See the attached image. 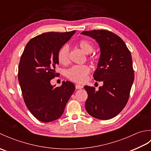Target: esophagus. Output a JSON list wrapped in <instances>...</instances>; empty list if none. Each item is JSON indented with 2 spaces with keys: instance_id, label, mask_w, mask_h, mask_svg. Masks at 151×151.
Listing matches in <instances>:
<instances>
[{
  "instance_id": "1",
  "label": "esophagus",
  "mask_w": 151,
  "mask_h": 151,
  "mask_svg": "<svg viewBox=\"0 0 151 151\" xmlns=\"http://www.w3.org/2000/svg\"><path fill=\"white\" fill-rule=\"evenodd\" d=\"M75 88H76V89H82L83 88H84V86H82V85H80V84H76L75 85Z\"/></svg>"
}]
</instances>
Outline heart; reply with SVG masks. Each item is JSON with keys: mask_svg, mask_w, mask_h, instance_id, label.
<instances>
[{"mask_svg": "<svg viewBox=\"0 0 151 151\" xmlns=\"http://www.w3.org/2000/svg\"><path fill=\"white\" fill-rule=\"evenodd\" d=\"M77 45L86 54L91 53L94 49L93 44L90 41L83 39L78 41ZM69 50L67 45H63L58 52L57 58L58 62L62 65H66L69 62ZM90 58H92L91 57ZM89 73V68L88 65H75L67 70L66 76L70 81L78 83L84 82L86 76Z\"/></svg>", "mask_w": 151, "mask_h": 151, "instance_id": "obj_1", "label": "heart"}]
</instances>
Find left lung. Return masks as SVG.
<instances>
[{
	"label": "left lung",
	"mask_w": 151,
	"mask_h": 151,
	"mask_svg": "<svg viewBox=\"0 0 151 151\" xmlns=\"http://www.w3.org/2000/svg\"><path fill=\"white\" fill-rule=\"evenodd\" d=\"M81 34L99 43L101 56L93 77L96 81L103 82L98 91L84 86L88 96L86 110L98 119H110L119 114L129 101L134 80L132 56L123 40L111 32L94 30Z\"/></svg>",
	"instance_id": "left-lung-1"
}]
</instances>
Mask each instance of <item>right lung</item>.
I'll return each instance as SVG.
<instances>
[{
  "label": "right lung",
  "instance_id": "right-lung-1",
  "mask_svg": "<svg viewBox=\"0 0 151 151\" xmlns=\"http://www.w3.org/2000/svg\"><path fill=\"white\" fill-rule=\"evenodd\" d=\"M75 30L46 32L31 39L22 52L18 68V80L24 101L37 120L50 122L60 118L75 89L73 83L63 81L60 87L50 84L58 75V52Z\"/></svg>",
  "mask_w": 151,
  "mask_h": 151
}]
</instances>
